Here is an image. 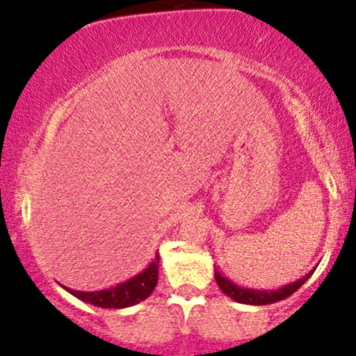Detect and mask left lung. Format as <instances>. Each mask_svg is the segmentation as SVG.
Listing matches in <instances>:
<instances>
[{
	"label": "left lung",
	"mask_w": 356,
	"mask_h": 356,
	"mask_svg": "<svg viewBox=\"0 0 356 356\" xmlns=\"http://www.w3.org/2000/svg\"><path fill=\"white\" fill-rule=\"evenodd\" d=\"M314 274V270L308 272L305 277L298 279V281L291 282V284L284 286V288L277 289V291H258V289H246V288H239L238 284H234L229 279L222 277L220 272L215 270V281H217L218 288L224 291V294H227L229 298H232L238 303H245V305H270V303H277V301L284 300V298L291 296L294 291H298L305 282L308 281V277Z\"/></svg>",
	"instance_id": "8db88e82"
}]
</instances>
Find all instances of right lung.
Wrapping results in <instances>:
<instances>
[{
	"label": "right lung",
	"mask_w": 356,
	"mask_h": 356,
	"mask_svg": "<svg viewBox=\"0 0 356 356\" xmlns=\"http://www.w3.org/2000/svg\"><path fill=\"white\" fill-rule=\"evenodd\" d=\"M158 264H160V254H155V260L136 277L129 279V281L117 284L115 288L102 289V291H74L65 288L68 293L74 294L79 300L91 303L95 307L102 308H125L132 307V305L139 303V301L146 300L149 294L155 289L158 282Z\"/></svg>",
	"instance_id": "right-lung-1"
}]
</instances>
